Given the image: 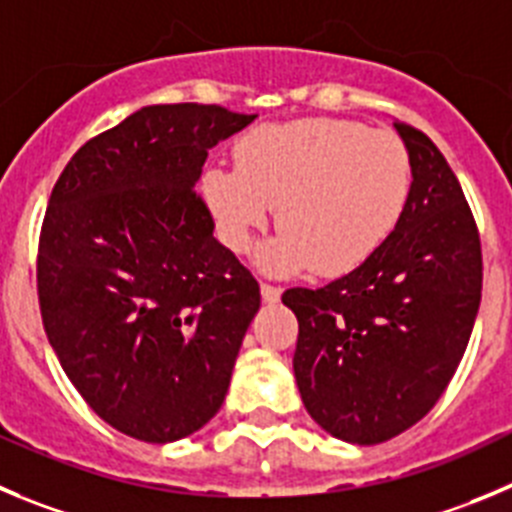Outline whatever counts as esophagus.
<instances>
[{
	"instance_id": "esophagus-1",
	"label": "esophagus",
	"mask_w": 512,
	"mask_h": 512,
	"mask_svg": "<svg viewBox=\"0 0 512 512\" xmlns=\"http://www.w3.org/2000/svg\"><path fill=\"white\" fill-rule=\"evenodd\" d=\"M280 293H283V290H280L278 285L260 283V295H262V300H265V303H278Z\"/></svg>"
}]
</instances>
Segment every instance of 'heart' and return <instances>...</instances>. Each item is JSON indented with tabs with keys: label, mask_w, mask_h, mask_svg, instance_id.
Returning <instances> with one entry per match:
<instances>
[{
	"label": "heart",
	"mask_w": 512,
	"mask_h": 512,
	"mask_svg": "<svg viewBox=\"0 0 512 512\" xmlns=\"http://www.w3.org/2000/svg\"><path fill=\"white\" fill-rule=\"evenodd\" d=\"M409 189L404 141L341 118L255 128L237 146V169L212 166L202 176L204 202L232 252L250 250L278 207L280 232L255 255L270 275L351 272L394 232Z\"/></svg>",
	"instance_id": "heart-1"
}]
</instances>
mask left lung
<instances>
[{
	"mask_svg": "<svg viewBox=\"0 0 512 512\" xmlns=\"http://www.w3.org/2000/svg\"><path fill=\"white\" fill-rule=\"evenodd\" d=\"M412 189L394 232L318 290L290 288L300 399L328 434L379 444L417 424L455 376L482 293L475 219L455 171L417 128L394 123Z\"/></svg>",
	"mask_w": 512,
	"mask_h": 512,
	"instance_id": "8db88e82",
	"label": "left lung"
}]
</instances>
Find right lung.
<instances>
[{
	"label": "right lung",
	"mask_w": 512,
	"mask_h": 512,
	"mask_svg": "<svg viewBox=\"0 0 512 512\" xmlns=\"http://www.w3.org/2000/svg\"><path fill=\"white\" fill-rule=\"evenodd\" d=\"M257 116L146 105L90 138L52 189L37 293L60 366L100 419L166 444L222 407L260 310L194 184L209 148Z\"/></svg>",
	"instance_id": "right-lung-1"
}]
</instances>
